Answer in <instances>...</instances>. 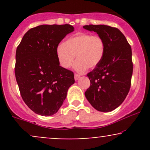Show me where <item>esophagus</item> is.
Returning a JSON list of instances; mask_svg holds the SVG:
<instances>
[{"instance_id": "esophagus-1", "label": "esophagus", "mask_w": 150, "mask_h": 150, "mask_svg": "<svg viewBox=\"0 0 150 150\" xmlns=\"http://www.w3.org/2000/svg\"><path fill=\"white\" fill-rule=\"evenodd\" d=\"M75 80H77L80 77V75H78V74H75Z\"/></svg>"}]
</instances>
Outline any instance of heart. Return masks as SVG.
Here are the masks:
<instances>
[{
    "mask_svg": "<svg viewBox=\"0 0 150 150\" xmlns=\"http://www.w3.org/2000/svg\"><path fill=\"white\" fill-rule=\"evenodd\" d=\"M105 52L103 39L98 35L80 33L69 38L64 44H60L56 49V56L61 66L69 68L76 56L74 65L80 73L87 68H94L99 64Z\"/></svg>",
    "mask_w": 150,
    "mask_h": 150,
    "instance_id": "obj_1",
    "label": "heart"
}]
</instances>
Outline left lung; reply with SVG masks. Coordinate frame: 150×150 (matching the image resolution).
Listing matches in <instances>:
<instances>
[{
    "mask_svg": "<svg viewBox=\"0 0 150 150\" xmlns=\"http://www.w3.org/2000/svg\"><path fill=\"white\" fill-rule=\"evenodd\" d=\"M103 39L105 52L99 64L87 74L90 87L85 94L90 104L101 112H109L120 106L130 90L133 65L132 50L118 29L108 25H85Z\"/></svg>",
    "mask_w": 150,
    "mask_h": 150,
    "instance_id": "obj_1",
    "label": "left lung"
}]
</instances>
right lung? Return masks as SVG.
Wrapping results in <instances>:
<instances>
[{
  "instance_id": "right-lung-1",
  "label": "right lung",
  "mask_w": 150,
  "mask_h": 150,
  "mask_svg": "<svg viewBox=\"0 0 150 150\" xmlns=\"http://www.w3.org/2000/svg\"><path fill=\"white\" fill-rule=\"evenodd\" d=\"M74 31L70 25H42L27 31L16 50L15 73L22 99L43 116L57 113L75 83L72 71L60 66L56 49Z\"/></svg>"
}]
</instances>
